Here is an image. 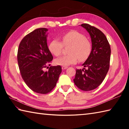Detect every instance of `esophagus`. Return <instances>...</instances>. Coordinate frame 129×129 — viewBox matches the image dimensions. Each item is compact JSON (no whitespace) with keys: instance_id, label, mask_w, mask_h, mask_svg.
<instances>
[{"instance_id":"obj_1","label":"esophagus","mask_w":129,"mask_h":129,"mask_svg":"<svg viewBox=\"0 0 129 129\" xmlns=\"http://www.w3.org/2000/svg\"><path fill=\"white\" fill-rule=\"evenodd\" d=\"M61 68H62V70H65V69H67V68H68V67H65V66H62V67H61Z\"/></svg>"}]
</instances>
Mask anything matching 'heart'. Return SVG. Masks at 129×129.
<instances>
[{"instance_id": "1", "label": "heart", "mask_w": 129, "mask_h": 129, "mask_svg": "<svg viewBox=\"0 0 129 129\" xmlns=\"http://www.w3.org/2000/svg\"><path fill=\"white\" fill-rule=\"evenodd\" d=\"M60 42L54 39L49 44L50 53L55 56L61 54L64 46H69L68 54L55 60L57 65L68 66L76 64L78 59L80 61H85L90 56L92 51V44L85 35L76 30H71L62 35Z\"/></svg>"}]
</instances>
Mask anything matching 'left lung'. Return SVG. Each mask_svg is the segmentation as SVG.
<instances>
[{"label": "left lung", "instance_id": "obj_1", "mask_svg": "<svg viewBox=\"0 0 129 129\" xmlns=\"http://www.w3.org/2000/svg\"><path fill=\"white\" fill-rule=\"evenodd\" d=\"M91 38L92 51L83 65V69H76L74 82L79 89L90 91L100 85L110 67L111 48L106 36L99 29L89 24H82Z\"/></svg>", "mask_w": 129, "mask_h": 129}]
</instances>
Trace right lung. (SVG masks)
Here are the masks:
<instances>
[{
  "instance_id": "add662e5",
  "label": "right lung",
  "mask_w": 129,
  "mask_h": 129,
  "mask_svg": "<svg viewBox=\"0 0 129 129\" xmlns=\"http://www.w3.org/2000/svg\"><path fill=\"white\" fill-rule=\"evenodd\" d=\"M48 29H35L24 37L19 45L17 60L23 80L33 91L42 94L50 92L55 87L61 73L60 65L43 70L53 59L46 42Z\"/></svg>"
}]
</instances>
